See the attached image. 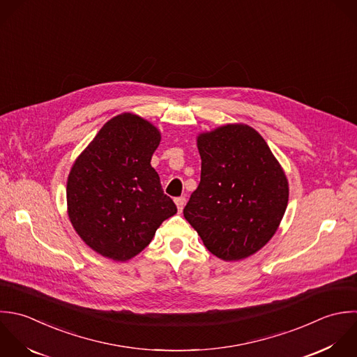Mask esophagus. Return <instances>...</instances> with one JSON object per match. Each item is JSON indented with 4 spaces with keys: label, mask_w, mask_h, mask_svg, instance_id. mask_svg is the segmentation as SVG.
Segmentation results:
<instances>
[{
    "label": "esophagus",
    "mask_w": 357,
    "mask_h": 357,
    "mask_svg": "<svg viewBox=\"0 0 357 357\" xmlns=\"http://www.w3.org/2000/svg\"><path fill=\"white\" fill-rule=\"evenodd\" d=\"M185 203H186L185 196H181V197H176V199H175V204H176L179 213H182V210H183V207H185Z\"/></svg>",
    "instance_id": "34e87169"
}]
</instances>
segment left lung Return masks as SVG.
<instances>
[{"label":"left lung","instance_id":"8db88e82","mask_svg":"<svg viewBox=\"0 0 357 357\" xmlns=\"http://www.w3.org/2000/svg\"><path fill=\"white\" fill-rule=\"evenodd\" d=\"M202 175L183 215L208 252L238 261L264 248L285 214L289 183L263 136L227 123L197 136Z\"/></svg>","mask_w":357,"mask_h":357}]
</instances>
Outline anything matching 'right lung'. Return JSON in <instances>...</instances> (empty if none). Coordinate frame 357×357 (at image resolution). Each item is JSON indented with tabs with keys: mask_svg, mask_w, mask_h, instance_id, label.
I'll return each mask as SVG.
<instances>
[{
	"mask_svg": "<svg viewBox=\"0 0 357 357\" xmlns=\"http://www.w3.org/2000/svg\"><path fill=\"white\" fill-rule=\"evenodd\" d=\"M160 142L161 133L151 122L123 112L104 123L70 168L69 221L102 257L130 260L176 213L150 164Z\"/></svg>",
	"mask_w": 357,
	"mask_h": 357,
	"instance_id": "obj_1",
	"label": "right lung"
}]
</instances>
